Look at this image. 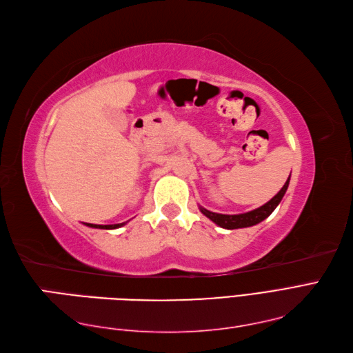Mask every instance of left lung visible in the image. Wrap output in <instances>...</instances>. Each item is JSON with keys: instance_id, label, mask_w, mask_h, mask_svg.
Listing matches in <instances>:
<instances>
[{"instance_id": "1", "label": "left lung", "mask_w": 353, "mask_h": 353, "mask_svg": "<svg viewBox=\"0 0 353 353\" xmlns=\"http://www.w3.org/2000/svg\"><path fill=\"white\" fill-rule=\"evenodd\" d=\"M289 179L290 175L288 178V181L285 183V185L281 187V190L272 197L270 202H266L265 205L259 206V208H256L253 211H248L244 214H234V216H230V214H217V212H212L202 208L199 206L201 212L203 216L208 217L211 221L216 223L220 228H225V229H241V228H250L257 225V223L263 221L266 217L271 216V212L277 208V205L281 202L283 196H285L288 187H289Z\"/></svg>"}]
</instances>
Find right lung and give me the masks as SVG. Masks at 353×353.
<instances>
[{
    "instance_id": "obj_1",
    "label": "right lung",
    "mask_w": 353,
    "mask_h": 353,
    "mask_svg": "<svg viewBox=\"0 0 353 353\" xmlns=\"http://www.w3.org/2000/svg\"><path fill=\"white\" fill-rule=\"evenodd\" d=\"M125 223H118V225H91V223H87V226L90 228H96V229H117L121 228Z\"/></svg>"
}]
</instances>
